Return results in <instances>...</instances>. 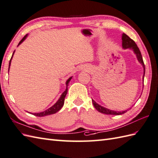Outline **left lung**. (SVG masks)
I'll return each mask as SVG.
<instances>
[{
    "label": "left lung",
    "mask_w": 158,
    "mask_h": 158,
    "mask_svg": "<svg viewBox=\"0 0 158 158\" xmlns=\"http://www.w3.org/2000/svg\"><path fill=\"white\" fill-rule=\"evenodd\" d=\"M122 46L123 48V49H130L132 50L134 52L135 54L136 55L138 61L139 62L143 67V81H144V76H145V64L143 60V58L141 56V53L139 50L138 46H137L136 44L133 41V40L131 39L129 36L126 35L125 34H123L122 35ZM92 102H93V105L98 112H100L101 113L105 114H108V115H121L123 114H124L127 112V110H129V109L127 110H124V111H115V110H110L106 108L105 107H103V106H100V104H98L96 103L93 99H92ZM131 108H130L131 109Z\"/></svg>",
    "instance_id": "8db88e82"
}]
</instances>
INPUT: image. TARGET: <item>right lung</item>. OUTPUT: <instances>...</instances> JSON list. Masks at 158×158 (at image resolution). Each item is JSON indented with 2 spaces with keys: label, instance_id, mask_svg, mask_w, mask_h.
<instances>
[{
  "label": "right lung",
  "instance_id": "obj_1",
  "mask_svg": "<svg viewBox=\"0 0 158 158\" xmlns=\"http://www.w3.org/2000/svg\"><path fill=\"white\" fill-rule=\"evenodd\" d=\"M27 37V34L25 35L24 37L23 38V39H22L21 41L19 42V44H18V46L20 45L23 42L24 40L26 39V38ZM15 51L13 53V55L11 56V58H10V60L9 61V69H10V62H11V60L13 58V54L15 53ZM73 77H69L67 80V81H66V89L64 90V91L63 93H62L61 94L60 97L59 98V99H58V101L55 103L52 106H51L50 108H49L48 109L46 110L45 111H43V112H38V113H31V114H34V116H40V117H42V116H48V115H50V114H55L57 112H58L62 108V106H63L64 105V98L66 97V96H67V91H68V86H69V83L70 82V81L71 80Z\"/></svg>",
  "mask_w": 158,
  "mask_h": 158
}]
</instances>
